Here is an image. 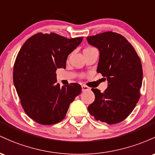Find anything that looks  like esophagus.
Segmentation results:
<instances>
[{
    "label": "esophagus",
    "mask_w": 155,
    "mask_h": 155,
    "mask_svg": "<svg viewBox=\"0 0 155 155\" xmlns=\"http://www.w3.org/2000/svg\"><path fill=\"white\" fill-rule=\"evenodd\" d=\"M88 90H90L89 87L86 86V85H82V91H88Z\"/></svg>",
    "instance_id": "obj_1"
}]
</instances>
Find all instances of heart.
<instances>
[{"mask_svg":"<svg viewBox=\"0 0 155 155\" xmlns=\"http://www.w3.org/2000/svg\"><path fill=\"white\" fill-rule=\"evenodd\" d=\"M96 50V49L94 48H91V47H88V48H86V49L83 50V51H91V50Z\"/></svg>","mask_w":155,"mask_h":155,"instance_id":"heart-1","label":"heart"}]
</instances>
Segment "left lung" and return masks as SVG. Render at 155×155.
<instances>
[{
    "label": "left lung",
    "instance_id": "obj_1",
    "mask_svg": "<svg viewBox=\"0 0 155 155\" xmlns=\"http://www.w3.org/2000/svg\"><path fill=\"white\" fill-rule=\"evenodd\" d=\"M87 41L100 51L97 71L108 83L103 93L92 88L95 100L88 107V112L97 121L117 124L131 114L140 98L143 81L140 59L126 38L117 33L88 36Z\"/></svg>",
    "mask_w": 155,
    "mask_h": 155
}]
</instances>
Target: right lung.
Segmentation results:
<instances>
[{
    "label": "right lung",
    "mask_w": 155,
    "mask_h": 155,
    "mask_svg": "<svg viewBox=\"0 0 155 155\" xmlns=\"http://www.w3.org/2000/svg\"><path fill=\"white\" fill-rule=\"evenodd\" d=\"M83 37L67 39L55 33H38L26 40L17 54L13 81L28 116L50 125L65 118L69 105L81 92L78 83L60 86L57 69L65 68L68 55Z\"/></svg>",
    "instance_id": "1"
}]
</instances>
